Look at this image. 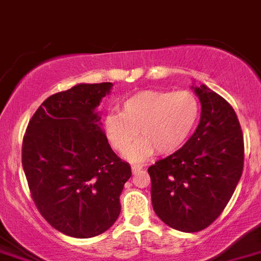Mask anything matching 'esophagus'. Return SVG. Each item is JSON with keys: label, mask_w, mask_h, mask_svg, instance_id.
Segmentation results:
<instances>
[{"label": "esophagus", "mask_w": 261, "mask_h": 261, "mask_svg": "<svg viewBox=\"0 0 261 261\" xmlns=\"http://www.w3.org/2000/svg\"><path fill=\"white\" fill-rule=\"evenodd\" d=\"M142 166H133V167H131V171H133V174H137L138 171H141L142 170Z\"/></svg>", "instance_id": "34e87169"}]
</instances>
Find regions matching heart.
Returning a JSON list of instances; mask_svg holds the SVG:
<instances>
[{
	"instance_id": "b5f03b06",
	"label": "heart",
	"mask_w": 261,
	"mask_h": 261,
	"mask_svg": "<svg viewBox=\"0 0 261 261\" xmlns=\"http://www.w3.org/2000/svg\"><path fill=\"white\" fill-rule=\"evenodd\" d=\"M198 98L186 90H143L122 102L120 111H110L103 120L105 133L111 147L123 152L138 135L124 156L141 162L154 154H171L180 148L198 122Z\"/></svg>"
}]
</instances>
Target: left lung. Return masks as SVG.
Instances as JSON below:
<instances>
[{"mask_svg":"<svg viewBox=\"0 0 261 261\" xmlns=\"http://www.w3.org/2000/svg\"><path fill=\"white\" fill-rule=\"evenodd\" d=\"M200 122L187 143L148 167L155 214L168 227L198 232L216 220L243 172L244 141L231 105L205 86H191Z\"/></svg>","mask_w":261,"mask_h":261,"instance_id":"left-lung-1","label":"left lung"}]
</instances>
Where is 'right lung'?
Segmentation results:
<instances>
[{
    "label": "right lung",
    "mask_w": 261,
    "mask_h": 261,
    "mask_svg": "<svg viewBox=\"0 0 261 261\" xmlns=\"http://www.w3.org/2000/svg\"><path fill=\"white\" fill-rule=\"evenodd\" d=\"M113 83H80L38 107L22 142L32 198L57 231L87 239L110 228L131 176L107 142L97 111Z\"/></svg>",
    "instance_id": "add662e5"
}]
</instances>
